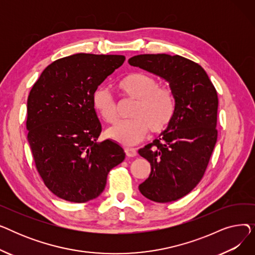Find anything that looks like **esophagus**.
Wrapping results in <instances>:
<instances>
[{
	"label": "esophagus",
	"instance_id": "obj_1",
	"mask_svg": "<svg viewBox=\"0 0 255 255\" xmlns=\"http://www.w3.org/2000/svg\"><path fill=\"white\" fill-rule=\"evenodd\" d=\"M125 153L127 157H134L136 156V150L135 149H132V148H125Z\"/></svg>",
	"mask_w": 255,
	"mask_h": 255
}]
</instances>
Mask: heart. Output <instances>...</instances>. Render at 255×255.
<instances>
[{
  "label": "heart",
  "mask_w": 255,
  "mask_h": 255,
  "mask_svg": "<svg viewBox=\"0 0 255 255\" xmlns=\"http://www.w3.org/2000/svg\"><path fill=\"white\" fill-rule=\"evenodd\" d=\"M119 89L128 99L135 100L130 117L121 121L106 131V135L124 145L139 142L149 129L154 134L167 129L176 112V99L168 87L159 86L151 75L141 72L132 73L119 83ZM93 109L107 124L118 120V104L112 93L99 88L93 94Z\"/></svg>",
  "instance_id": "1"
}]
</instances>
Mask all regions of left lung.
Wrapping results in <instances>:
<instances>
[{"instance_id": "1", "label": "left lung", "mask_w": 255, "mask_h": 255, "mask_svg": "<svg viewBox=\"0 0 255 255\" xmlns=\"http://www.w3.org/2000/svg\"><path fill=\"white\" fill-rule=\"evenodd\" d=\"M129 64L165 79L176 99L170 125L138 150L151 164L140 193L156 203L188 194L202 180L217 141V91L197 63L181 56L138 55Z\"/></svg>"}]
</instances>
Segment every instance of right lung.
Masks as SVG:
<instances>
[{"label": "right lung", "instance_id": "obj_1", "mask_svg": "<svg viewBox=\"0 0 255 255\" xmlns=\"http://www.w3.org/2000/svg\"><path fill=\"white\" fill-rule=\"evenodd\" d=\"M124 56L76 53L52 62L34 84L26 105L28 141L36 168L58 197L86 203L105 188L124 150L98 142L101 124L93 109L97 88L123 65Z\"/></svg>", "mask_w": 255, "mask_h": 255}]
</instances>
